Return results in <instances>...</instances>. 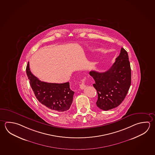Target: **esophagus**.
<instances>
[{
  "mask_svg": "<svg viewBox=\"0 0 155 155\" xmlns=\"http://www.w3.org/2000/svg\"><path fill=\"white\" fill-rule=\"evenodd\" d=\"M81 83L80 84V88L81 90H84L86 87V84H85V81H86V78L82 79L81 80Z\"/></svg>",
  "mask_w": 155,
  "mask_h": 155,
  "instance_id": "34e87169",
  "label": "esophagus"
}]
</instances>
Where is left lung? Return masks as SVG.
Segmentation results:
<instances>
[{"label": "left lung", "mask_w": 155, "mask_h": 155, "mask_svg": "<svg viewBox=\"0 0 155 155\" xmlns=\"http://www.w3.org/2000/svg\"><path fill=\"white\" fill-rule=\"evenodd\" d=\"M90 75L98 93L97 107L101 110L117 107L127 95L131 84V69L128 55L124 48L108 71L99 73L91 71Z\"/></svg>", "instance_id": "8db88e82"}]
</instances>
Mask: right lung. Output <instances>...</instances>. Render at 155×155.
I'll use <instances>...</instances> for the list:
<instances>
[{"label": "right lung", "instance_id": "obj_1", "mask_svg": "<svg viewBox=\"0 0 155 155\" xmlns=\"http://www.w3.org/2000/svg\"><path fill=\"white\" fill-rule=\"evenodd\" d=\"M26 73L34 94L40 103L54 112H63L69 109L74 94L70 88L69 82L56 84L41 81L31 73L29 62Z\"/></svg>", "mask_w": 155, "mask_h": 155}]
</instances>
